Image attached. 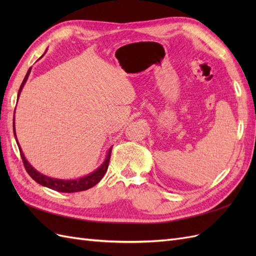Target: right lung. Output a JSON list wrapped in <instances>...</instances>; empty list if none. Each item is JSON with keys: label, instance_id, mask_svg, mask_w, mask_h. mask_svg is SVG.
<instances>
[{"label": "right lung", "instance_id": "right-lung-1", "mask_svg": "<svg viewBox=\"0 0 256 256\" xmlns=\"http://www.w3.org/2000/svg\"><path fill=\"white\" fill-rule=\"evenodd\" d=\"M30 69H32V67L28 69L26 76H24V79H23V81L21 83V86H20L19 92H18L17 100L19 99V96L21 94V90H22L23 86H24V84L28 81V76L30 74ZM14 112H16V109H14ZM12 127H14V138H16V142H17V145L19 147V150H20V154H21V158H22V161H23V164H24V166H26V172L28 173V175L32 177L36 182H38V184H42V186H44V187H47L49 189L56 190V191H58V192H64V193H72V192H79V191L88 190V189H90L92 187H94L95 184H97L100 182V180H102V178L104 177V175L106 174V170H108V166H109V161H110V157H111L112 147H110V148L108 150V152L106 154V158H104L102 164H100L95 170V171H92V173H90L88 175L79 177V178H76V180H60V178H53V177H49L47 175H44L40 172H38L37 170H35L32 166L30 164V162L26 160L24 154H23V152L21 150V146H20V144H19V142L17 140L16 128H14V115Z\"/></svg>", "mask_w": 256, "mask_h": 256}]
</instances>
